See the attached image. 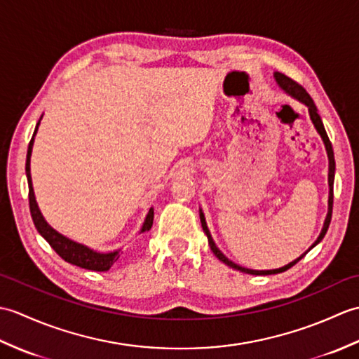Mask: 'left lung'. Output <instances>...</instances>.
Listing matches in <instances>:
<instances>
[{
    "mask_svg": "<svg viewBox=\"0 0 359 359\" xmlns=\"http://www.w3.org/2000/svg\"><path fill=\"white\" fill-rule=\"evenodd\" d=\"M273 77H274V80H276L278 86H279L282 90H284V93H285L287 95H290L292 98H294V100H297L299 103H302V104H306V106H307V108H309V114H310V120H311V123H313V126H315V129L318 131V134L321 135V139H323V142H324V147H325V151H327V157H329V210H327V216H325V220H324V225H323V230H321V233H319L318 239H316L313 243H311V247L306 251V253L301 255L299 257H296L294 261H292L290 264H287V265H284V266H280V269H274V270H251V269H245V266H241V265H238V264H234L233 261H230V259H228V257L222 253V251H220V250L217 248L216 242L212 241V238H211V233H210V230H208L207 220H205L203 211H202V208H199V216H201V222H202V230H203V233H205V234H207V238H208V245H210V248H211L212 253H215V256L219 259L220 262H224L225 265L231 266V269H234V270H239V271H242V273L255 274V276H269V274H278V273H282V271H287L288 269H292V266H293L294 264L299 262L301 259H302L304 256H306L311 248L316 247L318 243L324 239V236H325L327 230H329V225H330V220H332V208H333L334 156H333V148H332V143H330V140H329V135H327V133H325V128H324V125H323V120H321V117H319V114H318L316 104L313 103V100H311V97L307 94V90H306V89H304L302 86L297 85V83H294L292 79L285 77L284 74H280V72H274V74H273Z\"/></svg>",
    "mask_w": 359,
    "mask_h": 359,
    "instance_id": "8db88e82",
    "label": "left lung"
}]
</instances>
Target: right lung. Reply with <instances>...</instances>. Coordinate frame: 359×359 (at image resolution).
<instances>
[{
    "label": "right lung",
    "mask_w": 359,
    "mask_h": 359,
    "mask_svg": "<svg viewBox=\"0 0 359 359\" xmlns=\"http://www.w3.org/2000/svg\"><path fill=\"white\" fill-rule=\"evenodd\" d=\"M43 118V116H41ZM41 118L38 120V123L35 126V131L32 135V140L29 143L27 148V157H26V177H27V185H29V207H30V215H32V220L35 224V228L38 230L43 238L49 242V245L57 251V255L60 257H63L66 262H69L72 265H77L80 269H86V270H93V271H108L111 269V265L118 259L120 250H114V251H97L89 248L85 243L75 242L69 238H66L65 234L58 233L55 228H52L46 219L43 217L40 208H38V203L35 199V193H34V185H32V175H30V156H32V148H34V140L38 131V126H40ZM152 220H154V208H149L147 217L143 220V225L140 228L139 233L149 231L152 226Z\"/></svg>",
    "instance_id": "1"
}]
</instances>
